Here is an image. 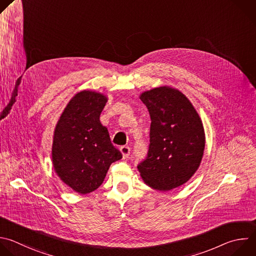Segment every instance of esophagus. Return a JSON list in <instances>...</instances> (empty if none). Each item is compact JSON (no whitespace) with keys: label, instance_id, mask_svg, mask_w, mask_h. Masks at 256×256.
<instances>
[{"label":"esophagus","instance_id":"esophagus-1","mask_svg":"<svg viewBox=\"0 0 256 256\" xmlns=\"http://www.w3.org/2000/svg\"><path fill=\"white\" fill-rule=\"evenodd\" d=\"M120 152L122 154V158H126L130 156V146H120Z\"/></svg>","mask_w":256,"mask_h":256}]
</instances>
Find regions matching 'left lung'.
Listing matches in <instances>:
<instances>
[{
    "label": "left lung",
    "instance_id": "1",
    "mask_svg": "<svg viewBox=\"0 0 256 256\" xmlns=\"http://www.w3.org/2000/svg\"><path fill=\"white\" fill-rule=\"evenodd\" d=\"M150 116L146 158L138 164L144 182L152 189L177 188L195 174L205 148L201 118L178 90L160 86L140 96Z\"/></svg>",
    "mask_w": 256,
    "mask_h": 256
}]
</instances>
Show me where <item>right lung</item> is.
<instances>
[{
  "label": "right lung",
  "instance_id": "obj_1",
  "mask_svg": "<svg viewBox=\"0 0 256 256\" xmlns=\"http://www.w3.org/2000/svg\"><path fill=\"white\" fill-rule=\"evenodd\" d=\"M106 102V96L96 92L76 94L54 130L53 168L61 181L79 194L96 190L110 166L122 158L100 120Z\"/></svg>",
  "mask_w": 256,
  "mask_h": 256
}]
</instances>
